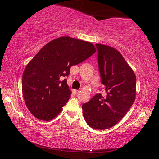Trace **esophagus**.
Returning a JSON list of instances; mask_svg holds the SVG:
<instances>
[{
    "label": "esophagus",
    "instance_id": "esophagus-1",
    "mask_svg": "<svg viewBox=\"0 0 159 159\" xmlns=\"http://www.w3.org/2000/svg\"><path fill=\"white\" fill-rule=\"evenodd\" d=\"M73 93L75 94V95H78V94H79V91L77 90H73Z\"/></svg>",
    "mask_w": 159,
    "mask_h": 159
}]
</instances>
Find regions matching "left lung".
<instances>
[{
	"label": "left lung",
	"mask_w": 159,
	"mask_h": 159,
	"mask_svg": "<svg viewBox=\"0 0 159 159\" xmlns=\"http://www.w3.org/2000/svg\"><path fill=\"white\" fill-rule=\"evenodd\" d=\"M104 95L98 93L82 105L87 124L95 130L111 128L122 119L133 105L136 95V76L115 48L95 44Z\"/></svg>",
	"instance_id": "left-lung-1"
}]
</instances>
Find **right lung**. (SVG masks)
Segmentation results:
<instances>
[{
    "mask_svg": "<svg viewBox=\"0 0 159 159\" xmlns=\"http://www.w3.org/2000/svg\"><path fill=\"white\" fill-rule=\"evenodd\" d=\"M96 52L90 42L69 36L52 40L29 61L22 76V93L28 109L35 117L50 120L70 98L66 79L71 66Z\"/></svg>",
    "mask_w": 159,
    "mask_h": 159,
    "instance_id": "add662e5",
    "label": "right lung"
}]
</instances>
